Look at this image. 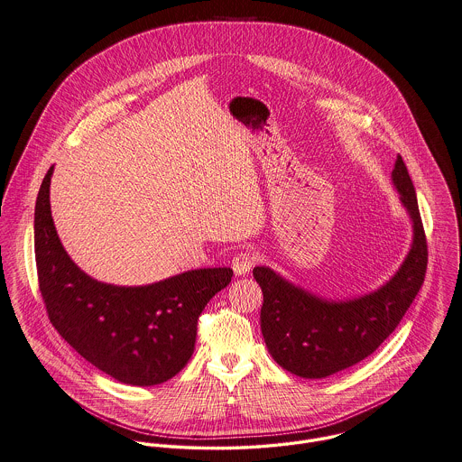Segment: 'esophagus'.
Wrapping results in <instances>:
<instances>
[{
    "label": "esophagus",
    "mask_w": 462,
    "mask_h": 462,
    "mask_svg": "<svg viewBox=\"0 0 462 462\" xmlns=\"http://www.w3.org/2000/svg\"><path fill=\"white\" fill-rule=\"evenodd\" d=\"M254 263H255L254 254L247 251L240 252V254H236V255L233 257L231 268L235 270V273H236V275H247V273L251 272Z\"/></svg>",
    "instance_id": "esophagus-1"
}]
</instances>
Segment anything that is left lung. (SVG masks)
<instances>
[{
    "label": "left lung",
    "mask_w": 462,
    "mask_h": 462,
    "mask_svg": "<svg viewBox=\"0 0 462 462\" xmlns=\"http://www.w3.org/2000/svg\"><path fill=\"white\" fill-rule=\"evenodd\" d=\"M392 183L413 222V242L401 268L381 288L349 300H327L281 277L268 266L252 270L263 291L261 332L273 360L300 378L344 371L390 336L419 294L427 270V240L413 181L402 157Z\"/></svg>",
    "instance_id": "left-lung-1"
}]
</instances>
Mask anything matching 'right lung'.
Instances as JSON below:
<instances>
[{"instance_id": "right-lung-1", "label": "right lung", "mask_w": 462, "mask_h": 462, "mask_svg": "<svg viewBox=\"0 0 462 462\" xmlns=\"http://www.w3.org/2000/svg\"><path fill=\"white\" fill-rule=\"evenodd\" d=\"M54 168L35 205L39 286L52 327L98 371L134 386L176 376L190 360L198 319L233 277L231 268H199L148 286L91 279L63 249L49 203Z\"/></svg>"}]
</instances>
